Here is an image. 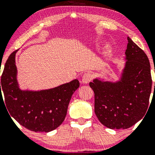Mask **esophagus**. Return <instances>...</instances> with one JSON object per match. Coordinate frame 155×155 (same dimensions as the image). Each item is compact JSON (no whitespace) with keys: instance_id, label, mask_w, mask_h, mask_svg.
Masks as SVG:
<instances>
[{"instance_id":"obj_1","label":"esophagus","mask_w":155,"mask_h":155,"mask_svg":"<svg viewBox=\"0 0 155 155\" xmlns=\"http://www.w3.org/2000/svg\"><path fill=\"white\" fill-rule=\"evenodd\" d=\"M92 79V76L91 74L90 73H86L84 74L82 76V79H81V81H82L83 84H88L91 81Z\"/></svg>"}]
</instances>
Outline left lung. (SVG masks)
Here are the masks:
<instances>
[{
    "label": "left lung",
    "instance_id": "1",
    "mask_svg": "<svg viewBox=\"0 0 155 155\" xmlns=\"http://www.w3.org/2000/svg\"><path fill=\"white\" fill-rule=\"evenodd\" d=\"M127 61L117 82L95 79L90 82L95 93V113L110 129H127L141 120L148 109L152 91L150 63L145 52L127 37Z\"/></svg>",
    "mask_w": 155,
    "mask_h": 155
}]
</instances>
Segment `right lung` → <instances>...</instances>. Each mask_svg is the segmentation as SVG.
<instances>
[{"instance_id": "right-lung-1", "label": "right lung", "mask_w": 155, "mask_h": 155, "mask_svg": "<svg viewBox=\"0 0 155 155\" xmlns=\"http://www.w3.org/2000/svg\"><path fill=\"white\" fill-rule=\"evenodd\" d=\"M17 51L9 55L5 64L0 82V99H3L2 90L8 114L23 127L34 132H50L65 120L71 96L79 87V81L73 80L40 91L20 90L17 80Z\"/></svg>"}]
</instances>
